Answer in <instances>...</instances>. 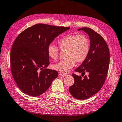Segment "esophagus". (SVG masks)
I'll list each match as a JSON object with an SVG mask.
<instances>
[{
	"label": "esophagus",
	"mask_w": 122,
	"mask_h": 122,
	"mask_svg": "<svg viewBox=\"0 0 122 122\" xmlns=\"http://www.w3.org/2000/svg\"><path fill=\"white\" fill-rule=\"evenodd\" d=\"M59 76L61 77H65L66 76V74H64V73H59Z\"/></svg>",
	"instance_id": "obj_1"
}]
</instances>
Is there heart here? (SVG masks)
Returning a JSON list of instances; mask_svg holds the SVG:
<instances>
[{"label":"heart","instance_id":"1","mask_svg":"<svg viewBox=\"0 0 122 122\" xmlns=\"http://www.w3.org/2000/svg\"><path fill=\"white\" fill-rule=\"evenodd\" d=\"M59 47L62 50L66 49V58L53 65L54 69L67 73L72 68L76 61L81 63L88 57L91 47L90 40L85 34H68L58 41ZM49 57L55 60L58 57L59 49L57 46L50 44L47 47Z\"/></svg>","mask_w":122,"mask_h":122}]
</instances>
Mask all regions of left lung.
Instances as JSON below:
<instances>
[{
    "label": "left lung",
    "instance_id": "1",
    "mask_svg": "<svg viewBox=\"0 0 122 122\" xmlns=\"http://www.w3.org/2000/svg\"><path fill=\"white\" fill-rule=\"evenodd\" d=\"M88 34L91 47L86 59L75 70L81 73V76L73 74L75 81L70 86L69 91L74 97L85 100L97 93L104 84L110 63V52L108 46L103 37L91 28H79ZM86 72L89 74L84 76Z\"/></svg>",
    "mask_w": 122,
    "mask_h": 122
}]
</instances>
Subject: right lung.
<instances>
[{"label": "right lung", "instance_id": "add662e5", "mask_svg": "<svg viewBox=\"0 0 122 122\" xmlns=\"http://www.w3.org/2000/svg\"><path fill=\"white\" fill-rule=\"evenodd\" d=\"M70 27L37 24L21 32L15 40L10 54L12 76L18 88L28 95L44 93L58 76L49 64L47 47Z\"/></svg>", "mask_w": 122, "mask_h": 122}]
</instances>
